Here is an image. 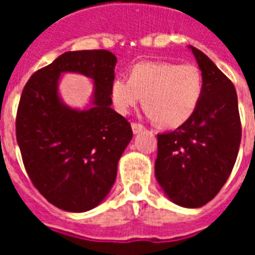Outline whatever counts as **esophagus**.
Listing matches in <instances>:
<instances>
[{"mask_svg":"<svg viewBox=\"0 0 255 255\" xmlns=\"http://www.w3.org/2000/svg\"><path fill=\"white\" fill-rule=\"evenodd\" d=\"M131 127H132V132H133L135 135H136V133H140V132L144 131V127L139 123H132Z\"/></svg>","mask_w":255,"mask_h":255,"instance_id":"1","label":"esophagus"}]
</instances>
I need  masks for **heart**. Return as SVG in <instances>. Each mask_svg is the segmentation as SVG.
<instances>
[{"label": "heart", "instance_id": "heart-1", "mask_svg": "<svg viewBox=\"0 0 255 255\" xmlns=\"http://www.w3.org/2000/svg\"><path fill=\"white\" fill-rule=\"evenodd\" d=\"M204 79L197 66L173 62H140L129 71V81L114 79L110 87L112 106L127 115L141 102L145 115L160 127L176 128L193 116L201 102Z\"/></svg>", "mask_w": 255, "mask_h": 255}]
</instances>
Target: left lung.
I'll use <instances>...</instances> for the list:
<instances>
[{
	"label": "left lung",
	"instance_id": "8db88e82",
	"mask_svg": "<svg viewBox=\"0 0 255 255\" xmlns=\"http://www.w3.org/2000/svg\"><path fill=\"white\" fill-rule=\"evenodd\" d=\"M204 79L201 102L186 123L157 135L155 176L170 201L201 208L232 173L241 143V122L233 83L198 49L189 46Z\"/></svg>",
	"mask_w": 255,
	"mask_h": 255
}]
</instances>
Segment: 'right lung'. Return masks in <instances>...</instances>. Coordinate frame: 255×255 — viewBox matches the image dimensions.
Masks as SVG:
<instances>
[{"instance_id": "add662e5", "label": "right lung", "mask_w": 255, "mask_h": 255, "mask_svg": "<svg viewBox=\"0 0 255 255\" xmlns=\"http://www.w3.org/2000/svg\"><path fill=\"white\" fill-rule=\"evenodd\" d=\"M116 62L107 50L67 51L34 73L22 91L15 132L26 172L39 193L66 212L82 213L103 202L132 139L131 124L111 108ZM69 72L93 81L86 108L61 99L59 82Z\"/></svg>"}]
</instances>
